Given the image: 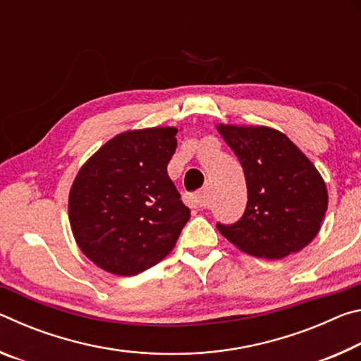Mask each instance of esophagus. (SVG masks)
Masks as SVG:
<instances>
[{"label":"esophagus","instance_id":"1","mask_svg":"<svg viewBox=\"0 0 361 361\" xmlns=\"http://www.w3.org/2000/svg\"><path fill=\"white\" fill-rule=\"evenodd\" d=\"M186 200L189 205L194 207V209H205V207L209 205V199H207V194L204 191L194 194V195H189Z\"/></svg>","mask_w":361,"mask_h":361}]
</instances>
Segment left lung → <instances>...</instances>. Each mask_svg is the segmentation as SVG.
<instances>
[{
    "instance_id": "1",
    "label": "left lung",
    "mask_w": 361,
    "mask_h": 361,
    "mask_svg": "<svg viewBox=\"0 0 361 361\" xmlns=\"http://www.w3.org/2000/svg\"><path fill=\"white\" fill-rule=\"evenodd\" d=\"M216 130L239 159L248 202L235 224H216L248 255L282 259L315 239L328 209L319 170L285 135L266 126L219 124Z\"/></svg>"
}]
</instances>
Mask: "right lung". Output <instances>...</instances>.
Returning <instances> with one entry per match:
<instances>
[{
  "instance_id": "add662e5",
  "label": "right lung",
  "mask_w": 361,
  "mask_h": 361,
  "mask_svg": "<svg viewBox=\"0 0 361 361\" xmlns=\"http://www.w3.org/2000/svg\"><path fill=\"white\" fill-rule=\"evenodd\" d=\"M175 127L127 130L79 169L68 218L81 252L114 276H137L172 252L191 212L167 173Z\"/></svg>"
}]
</instances>
